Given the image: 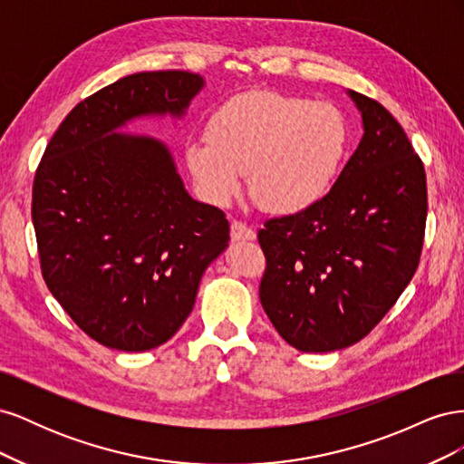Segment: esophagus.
Segmentation results:
<instances>
[{"label":"esophagus","mask_w":464,"mask_h":464,"mask_svg":"<svg viewBox=\"0 0 464 464\" xmlns=\"http://www.w3.org/2000/svg\"><path fill=\"white\" fill-rule=\"evenodd\" d=\"M230 237H232V242H251V240H256V232L251 230L247 224H244L240 220H232Z\"/></svg>","instance_id":"obj_1"}]
</instances>
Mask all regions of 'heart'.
<instances>
[{"mask_svg":"<svg viewBox=\"0 0 464 464\" xmlns=\"http://www.w3.org/2000/svg\"><path fill=\"white\" fill-rule=\"evenodd\" d=\"M348 145V128L333 104L273 91L230 98L207 123V137L186 145V166L203 198L227 205L244 174L265 210L296 215L331 191Z\"/></svg>","mask_w":464,"mask_h":464,"instance_id":"obj_1","label":"heart"}]
</instances>
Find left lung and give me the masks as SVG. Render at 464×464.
Here are the masks:
<instances>
[{"label": "left lung", "instance_id": "1", "mask_svg": "<svg viewBox=\"0 0 464 464\" xmlns=\"http://www.w3.org/2000/svg\"><path fill=\"white\" fill-rule=\"evenodd\" d=\"M363 135L334 186L312 208L265 222L261 305L302 353L363 339L409 286L424 242V164L399 121L348 91Z\"/></svg>", "mask_w": 464, "mask_h": 464}]
</instances>
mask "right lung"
I'll return each instance as SVG.
<instances>
[{"instance_id": "right-lung-1", "label": "right lung", "mask_w": 464, "mask_h": 464, "mask_svg": "<svg viewBox=\"0 0 464 464\" xmlns=\"http://www.w3.org/2000/svg\"><path fill=\"white\" fill-rule=\"evenodd\" d=\"M205 79L143 72L94 92L62 121L33 186V224L52 296L91 339L143 353L172 339L207 266L228 247L220 208L195 201L160 139L121 130L186 116Z\"/></svg>"}]
</instances>
